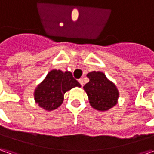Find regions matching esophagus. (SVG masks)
Instances as JSON below:
<instances>
[{
  "label": "esophagus",
  "instance_id": "1",
  "mask_svg": "<svg viewBox=\"0 0 154 154\" xmlns=\"http://www.w3.org/2000/svg\"><path fill=\"white\" fill-rule=\"evenodd\" d=\"M79 82H80V84L81 85V86H83V85H84V80H83V79H82V78L79 79Z\"/></svg>",
  "mask_w": 154,
  "mask_h": 154
}]
</instances>
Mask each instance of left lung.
Wrapping results in <instances>:
<instances>
[{
  "label": "left lung",
  "instance_id": "1",
  "mask_svg": "<svg viewBox=\"0 0 154 154\" xmlns=\"http://www.w3.org/2000/svg\"><path fill=\"white\" fill-rule=\"evenodd\" d=\"M86 76L89 78V82L83 88L92 108L105 111L115 106L119 98V92L115 84L100 71H92Z\"/></svg>",
  "mask_w": 154,
  "mask_h": 154
}]
</instances>
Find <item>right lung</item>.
<instances>
[{
    "mask_svg": "<svg viewBox=\"0 0 154 154\" xmlns=\"http://www.w3.org/2000/svg\"><path fill=\"white\" fill-rule=\"evenodd\" d=\"M80 84L69 71L53 69L35 89V102L48 111L57 109L63 102L65 92Z\"/></svg>",
    "mask_w": 154,
    "mask_h": 154,
    "instance_id": "obj_1",
    "label": "right lung"
}]
</instances>
